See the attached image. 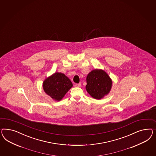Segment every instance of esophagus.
Segmentation results:
<instances>
[{"instance_id":"esophagus-1","label":"esophagus","mask_w":156,"mask_h":156,"mask_svg":"<svg viewBox=\"0 0 156 156\" xmlns=\"http://www.w3.org/2000/svg\"><path fill=\"white\" fill-rule=\"evenodd\" d=\"M81 86V84H80V83H79V84H75V87H80Z\"/></svg>"}]
</instances>
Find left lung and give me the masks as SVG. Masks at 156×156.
Segmentation results:
<instances>
[{"mask_svg":"<svg viewBox=\"0 0 156 156\" xmlns=\"http://www.w3.org/2000/svg\"><path fill=\"white\" fill-rule=\"evenodd\" d=\"M112 86V80L102 69H95L87 76V92L93 98L100 100L109 93Z\"/></svg>","mask_w":156,"mask_h":156,"instance_id":"1","label":"left lung"}]
</instances>
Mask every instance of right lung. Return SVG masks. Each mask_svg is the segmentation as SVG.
Listing matches in <instances>:
<instances>
[{"label": "right lung", "mask_w": 156, "mask_h": 156, "mask_svg": "<svg viewBox=\"0 0 156 156\" xmlns=\"http://www.w3.org/2000/svg\"><path fill=\"white\" fill-rule=\"evenodd\" d=\"M72 86L71 81L61 72H55L45 79L43 84L45 93L58 101L64 98Z\"/></svg>", "instance_id": "obj_1"}]
</instances>
